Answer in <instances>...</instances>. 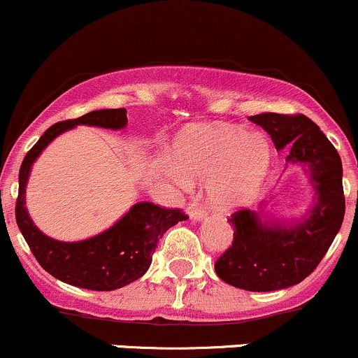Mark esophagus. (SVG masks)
<instances>
[{
    "label": "esophagus",
    "mask_w": 358,
    "mask_h": 358,
    "mask_svg": "<svg viewBox=\"0 0 358 358\" xmlns=\"http://www.w3.org/2000/svg\"><path fill=\"white\" fill-rule=\"evenodd\" d=\"M187 212H188V215H190V219H193V220H202V219H205V217H207V213L203 212V208L195 202L188 205Z\"/></svg>",
    "instance_id": "esophagus-1"
}]
</instances>
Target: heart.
Returning <instances> with one entry per match:
<instances>
[{
    "label": "heart",
    "mask_w": 358,
    "mask_h": 358,
    "mask_svg": "<svg viewBox=\"0 0 358 358\" xmlns=\"http://www.w3.org/2000/svg\"><path fill=\"white\" fill-rule=\"evenodd\" d=\"M175 182L208 183V199L219 210L252 202L269 166V145L261 134L237 127H188L173 145Z\"/></svg>",
    "instance_id": "heart-1"
}]
</instances>
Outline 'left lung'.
I'll list each match as a JSON object with an SVG mask.
<instances>
[{"mask_svg":"<svg viewBox=\"0 0 358 358\" xmlns=\"http://www.w3.org/2000/svg\"><path fill=\"white\" fill-rule=\"evenodd\" d=\"M249 121L269 134L278 151L287 148L286 165H301L310 173L316 200L305 219L293 225L262 222L248 208L234 212L229 219L232 245L215 261V273L241 289H285L313 273L342 227V159L305 114L264 113Z\"/></svg>","mask_w":358,"mask_h":358,"instance_id":"1","label":"left lung"}]
</instances>
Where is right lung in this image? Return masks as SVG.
Listing matches in <instances>:
<instances>
[{
    "instance_id": "add662e5",
    "label": "right lung",
    "mask_w": 358,
    "mask_h": 358,
    "mask_svg": "<svg viewBox=\"0 0 358 358\" xmlns=\"http://www.w3.org/2000/svg\"><path fill=\"white\" fill-rule=\"evenodd\" d=\"M85 124L122 129L127 124L126 109H101L77 119L55 122L42 134L24 156L18 175V199L15 215L20 232L38 264L53 278L67 285L94 291H113L136 281L146 273L158 242L168 229L187 220L180 208H163L151 202H139L99 236L80 242H60L40 231L24 207V188L31 165L40 153L64 131Z\"/></svg>"
}]
</instances>
